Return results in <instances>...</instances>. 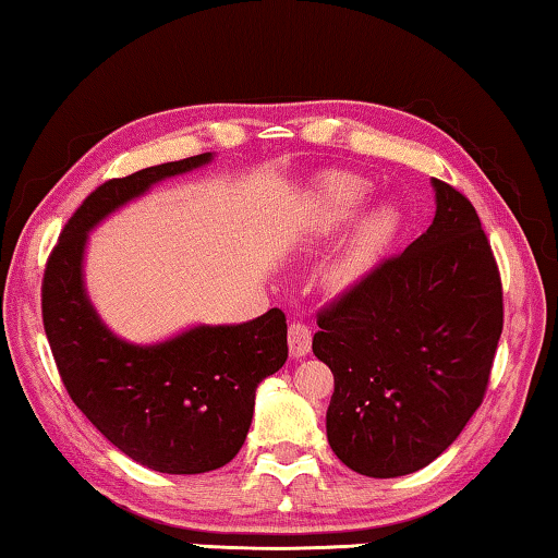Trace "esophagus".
Here are the masks:
<instances>
[{"label": "esophagus", "mask_w": 558, "mask_h": 558, "mask_svg": "<svg viewBox=\"0 0 558 558\" xmlns=\"http://www.w3.org/2000/svg\"><path fill=\"white\" fill-rule=\"evenodd\" d=\"M312 349V329L302 322H294L289 327V351L294 359H302Z\"/></svg>", "instance_id": "obj_1"}]
</instances>
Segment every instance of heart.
Masks as SVG:
<instances>
[{"label":"heart","mask_w":558,"mask_h":558,"mask_svg":"<svg viewBox=\"0 0 558 558\" xmlns=\"http://www.w3.org/2000/svg\"><path fill=\"white\" fill-rule=\"evenodd\" d=\"M368 184L359 177L337 174L322 184L314 204L319 231H333L349 221L366 202ZM401 229V211L393 204H379L359 221L344 250L329 264L327 281L333 289H349L362 281L389 250Z\"/></svg>","instance_id":"heart-1"}]
</instances>
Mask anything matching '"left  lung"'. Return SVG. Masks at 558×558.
I'll list each match as a JSON object with an SVG mask.
<instances>
[{
	"label": "left lung",
	"instance_id": "8db88e82",
	"mask_svg": "<svg viewBox=\"0 0 558 558\" xmlns=\"http://www.w3.org/2000/svg\"><path fill=\"white\" fill-rule=\"evenodd\" d=\"M432 186V227L322 308L312 341L333 374L329 447L374 478L424 469L457 441L482 407L504 329L476 209L447 182Z\"/></svg>",
	"mask_w": 558,
	"mask_h": 558
}]
</instances>
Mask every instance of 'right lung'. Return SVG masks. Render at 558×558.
I'll use <instances>...</instances> for the list:
<instances>
[{"label": "right lung", "instance_id": "1", "mask_svg": "<svg viewBox=\"0 0 558 558\" xmlns=\"http://www.w3.org/2000/svg\"><path fill=\"white\" fill-rule=\"evenodd\" d=\"M209 161L211 151L196 154L97 186L66 221L41 279V319L72 401L119 451L161 474H204L236 457L256 387L289 356L287 316L269 308L244 324H202L159 344H130L89 302L84 246L111 211Z\"/></svg>", "mask_w": 558, "mask_h": 558}]
</instances>
